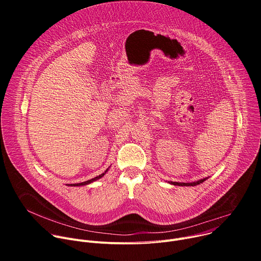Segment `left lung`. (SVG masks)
<instances>
[{
	"mask_svg": "<svg viewBox=\"0 0 261 261\" xmlns=\"http://www.w3.org/2000/svg\"><path fill=\"white\" fill-rule=\"evenodd\" d=\"M206 178H207V177L202 178V179H199V180H197V181H193V182H177V181H169V184H172V185H174V186H196V185H199V184L203 182Z\"/></svg>",
	"mask_w": 261,
	"mask_h": 261,
	"instance_id": "1",
	"label": "left lung"
}]
</instances>
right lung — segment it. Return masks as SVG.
<instances>
[{
	"label": "right lung",
	"instance_id": "1",
	"mask_svg": "<svg viewBox=\"0 0 261 261\" xmlns=\"http://www.w3.org/2000/svg\"><path fill=\"white\" fill-rule=\"evenodd\" d=\"M107 170H108V169H106V170H105L103 173H101L100 175H98V176H96V177H94V178H91V179H89V180H86V181H83V182H79V184H70V185H68V186H72V187H75V186H85V185H89V184H91V182H93V181H95V180L101 178V177L107 172Z\"/></svg>",
	"mask_w": 261,
	"mask_h": 261
}]
</instances>
